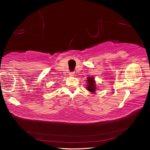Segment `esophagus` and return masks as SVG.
Instances as JSON below:
<instances>
[{"label": "esophagus", "mask_w": 150, "mask_h": 150, "mask_svg": "<svg viewBox=\"0 0 150 150\" xmlns=\"http://www.w3.org/2000/svg\"><path fill=\"white\" fill-rule=\"evenodd\" d=\"M69 75H70V76L75 75V72H70V73H69Z\"/></svg>", "instance_id": "34e87169"}]
</instances>
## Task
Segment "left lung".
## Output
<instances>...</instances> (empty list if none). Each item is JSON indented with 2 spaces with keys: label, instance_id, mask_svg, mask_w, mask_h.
Returning <instances> with one entry per match:
<instances>
[{
  "label": "left lung",
  "instance_id": "obj_1",
  "mask_svg": "<svg viewBox=\"0 0 150 150\" xmlns=\"http://www.w3.org/2000/svg\"><path fill=\"white\" fill-rule=\"evenodd\" d=\"M87 87H86V89L89 91L91 93H95L96 90V81L95 80L94 77H87Z\"/></svg>",
  "mask_w": 150,
  "mask_h": 150
}]
</instances>
